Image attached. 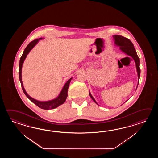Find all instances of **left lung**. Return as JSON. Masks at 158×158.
Wrapping results in <instances>:
<instances>
[{"label": "left lung", "instance_id": "1", "mask_svg": "<svg viewBox=\"0 0 158 158\" xmlns=\"http://www.w3.org/2000/svg\"><path fill=\"white\" fill-rule=\"evenodd\" d=\"M114 39V44L120 47V49L123 52H124V53L127 54L129 56H131L135 63L136 65V68H137V71L138 74V85L137 88L138 87V85L139 84V77H140V73H141V70L139 68V65H140V60H139V58L136 52V51L134 48V45L132 44L131 40H129L128 38H125V37H123L121 35H113ZM89 95L91 98V99L93 100L94 102L96 104H98L97 102L94 99L93 97L91 95L90 92L89 91Z\"/></svg>", "mask_w": 158, "mask_h": 158}]
</instances>
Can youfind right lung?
Wrapping results in <instances>:
<instances>
[{
  "mask_svg": "<svg viewBox=\"0 0 158 158\" xmlns=\"http://www.w3.org/2000/svg\"><path fill=\"white\" fill-rule=\"evenodd\" d=\"M42 38H40L39 39H37L35 40L31 41L29 44L27 46V47L25 48L24 51V52L22 55L21 57L20 60V63H19V79L20 81L21 85V87L22 89L23 90L24 94H25V95L28 98L30 101H31L33 103H34L35 105H37L38 107L44 110H51V109H54L55 108L59 107V106H60L62 104H63L65 101L66 100L68 96V89L69 87V85L71 82V80L72 77L69 80L67 81V82L64 85V86L63 87L62 90L61 91L60 93L58 95L56 98L54 99L53 100H51V101H45V102H40L34 99L33 98L30 97L24 89L23 84V81H22V76H21V72H22V67H23V64L24 63V60L25 59V58L27 57V55L29 54V52H30V50L33 48L36 44L38 42L39 40H42Z\"/></svg>",
  "mask_w": 158,
  "mask_h": 158,
  "instance_id": "add662e5",
  "label": "right lung"
}]
</instances>
